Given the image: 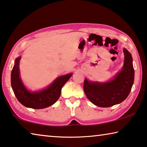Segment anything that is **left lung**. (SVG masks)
I'll use <instances>...</instances> for the list:
<instances>
[{"label":"left lung","instance_id":"obj_1","mask_svg":"<svg viewBox=\"0 0 147 147\" xmlns=\"http://www.w3.org/2000/svg\"><path fill=\"white\" fill-rule=\"evenodd\" d=\"M123 52L124 66L113 80L98 83L85 79L84 92L93 104L101 107H111L122 102L128 96L134 84V69L130 53L125 48Z\"/></svg>","mask_w":147,"mask_h":147}]
</instances>
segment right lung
<instances>
[{"instance_id":"add662e5","label":"right lung","mask_w":147,"mask_h":147,"mask_svg":"<svg viewBox=\"0 0 147 147\" xmlns=\"http://www.w3.org/2000/svg\"><path fill=\"white\" fill-rule=\"evenodd\" d=\"M17 58L11 70V85L17 99L24 106L32 109H44L57 102L61 94L62 86L71 78L72 74L59 77L47 88L38 92H31L24 86L19 74V61Z\"/></svg>"}]
</instances>
